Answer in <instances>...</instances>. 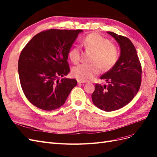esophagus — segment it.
<instances>
[{
  "instance_id": "34e87169",
  "label": "esophagus",
  "mask_w": 157,
  "mask_h": 157,
  "mask_svg": "<svg viewBox=\"0 0 157 157\" xmlns=\"http://www.w3.org/2000/svg\"><path fill=\"white\" fill-rule=\"evenodd\" d=\"M77 82L78 83H85L84 81H82V80H77Z\"/></svg>"
}]
</instances>
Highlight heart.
Returning a JSON list of instances; mask_svg holds the SVG:
<instances>
[{
  "instance_id": "obj_1",
  "label": "heart",
  "mask_w": 157,
  "mask_h": 157,
  "mask_svg": "<svg viewBox=\"0 0 157 157\" xmlns=\"http://www.w3.org/2000/svg\"><path fill=\"white\" fill-rule=\"evenodd\" d=\"M86 49L93 51L91 63H82L72 70L73 75L82 81L92 79L100 72L101 67L105 70L110 69L118 60L120 52L118 48L106 37L99 34L93 33L86 36L82 41ZM81 48L79 46L73 47L68 52V56L74 63L80 60Z\"/></svg>"
}]
</instances>
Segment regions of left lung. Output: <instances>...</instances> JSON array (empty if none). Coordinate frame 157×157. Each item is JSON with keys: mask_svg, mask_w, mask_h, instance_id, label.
<instances>
[{"mask_svg": "<svg viewBox=\"0 0 157 157\" xmlns=\"http://www.w3.org/2000/svg\"><path fill=\"white\" fill-rule=\"evenodd\" d=\"M120 46L117 62L110 70L101 76L109 83L95 84L91 95L94 104L106 112L116 110L130 102L136 95L142 82V66L137 52L127 37L107 32Z\"/></svg>", "mask_w": 157, "mask_h": 157, "instance_id": "8db88e82", "label": "left lung"}]
</instances>
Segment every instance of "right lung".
<instances>
[{
    "mask_svg": "<svg viewBox=\"0 0 157 157\" xmlns=\"http://www.w3.org/2000/svg\"><path fill=\"white\" fill-rule=\"evenodd\" d=\"M82 30L50 29L40 32L21 52L18 72L21 88L32 105L44 110L62 106L77 84L66 76L68 52Z\"/></svg>",
    "mask_w": 157,
    "mask_h": 157,
    "instance_id": "1",
    "label": "right lung"
}]
</instances>
